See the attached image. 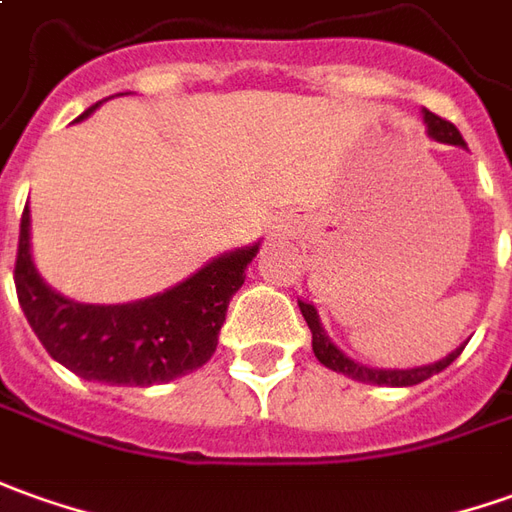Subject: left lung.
<instances>
[{
    "label": "left lung",
    "instance_id": "left-lung-1",
    "mask_svg": "<svg viewBox=\"0 0 512 512\" xmlns=\"http://www.w3.org/2000/svg\"><path fill=\"white\" fill-rule=\"evenodd\" d=\"M423 120H426V128H429V137L437 139V142H446V145H460L465 148V139L457 131V125L448 123L443 117H437V114H431V111H423ZM300 311L305 316V322H308V328H311V336H314V353L316 358L333 370V373H342L350 375V378H356V381H364V384H378V387H415L420 381H426L431 375L443 373L448 364L454 361V358L460 356L462 347H457L454 353H448L446 358H440V361H434L429 367H415V370H373V367H364V364H358L350 356H344L342 350L336 347V344L330 342V336L322 328V322H319V314H316V308L311 302H302L300 300Z\"/></svg>",
    "mask_w": 512,
    "mask_h": 512
}]
</instances>
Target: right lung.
Listing matches in <instances>:
<instances>
[{
    "instance_id": "obj_1",
    "label": "right lung",
    "mask_w": 512,
    "mask_h": 512,
    "mask_svg": "<svg viewBox=\"0 0 512 512\" xmlns=\"http://www.w3.org/2000/svg\"><path fill=\"white\" fill-rule=\"evenodd\" d=\"M100 103L75 120L81 123ZM260 243L215 257L184 283L125 305L69 300L41 280L30 255V210L24 207L16 252V294L38 342L58 364L111 387L168 384L207 364L227 319L232 294Z\"/></svg>"
}]
</instances>
